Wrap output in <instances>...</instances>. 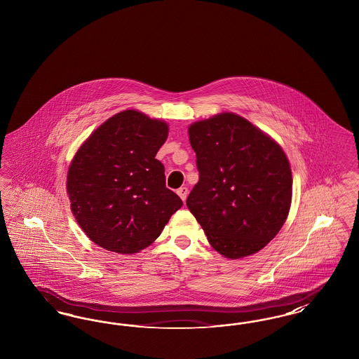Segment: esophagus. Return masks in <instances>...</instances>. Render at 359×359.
<instances>
[{"label": "esophagus", "mask_w": 359, "mask_h": 359, "mask_svg": "<svg viewBox=\"0 0 359 359\" xmlns=\"http://www.w3.org/2000/svg\"><path fill=\"white\" fill-rule=\"evenodd\" d=\"M177 195L180 196V199L184 202L186 199H187L188 195V188L187 187H180L177 189Z\"/></svg>", "instance_id": "1"}]
</instances>
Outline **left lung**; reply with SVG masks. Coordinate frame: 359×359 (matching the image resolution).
Returning <instances> with one entry per match:
<instances>
[{
    "label": "left lung",
    "instance_id": "1",
    "mask_svg": "<svg viewBox=\"0 0 359 359\" xmlns=\"http://www.w3.org/2000/svg\"><path fill=\"white\" fill-rule=\"evenodd\" d=\"M188 135L199 171L188 210L218 253L233 259L255 255L277 236L290 212L287 156L234 113L198 121Z\"/></svg>",
    "mask_w": 359,
    "mask_h": 359
}]
</instances>
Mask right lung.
<instances>
[{
	"instance_id": "obj_1",
	"label": "right lung",
	"mask_w": 359,
	"mask_h": 359,
	"mask_svg": "<svg viewBox=\"0 0 359 359\" xmlns=\"http://www.w3.org/2000/svg\"><path fill=\"white\" fill-rule=\"evenodd\" d=\"M168 125L137 110L104 121L75 154L67 175L71 211L94 243L133 255L157 238L182 199L154 158Z\"/></svg>"
}]
</instances>
